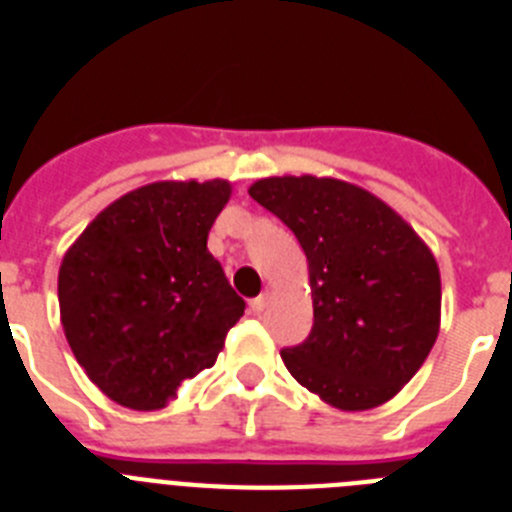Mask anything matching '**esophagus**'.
Wrapping results in <instances>:
<instances>
[{"instance_id": "obj_1", "label": "esophagus", "mask_w": 512, "mask_h": 512, "mask_svg": "<svg viewBox=\"0 0 512 512\" xmlns=\"http://www.w3.org/2000/svg\"><path fill=\"white\" fill-rule=\"evenodd\" d=\"M266 305H269V289H266L264 295L256 297V300H251V310L253 312H264Z\"/></svg>"}]
</instances>
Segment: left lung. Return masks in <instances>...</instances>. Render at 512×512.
Segmentation results:
<instances>
[{"label": "left lung", "instance_id": "obj_1", "mask_svg": "<svg viewBox=\"0 0 512 512\" xmlns=\"http://www.w3.org/2000/svg\"><path fill=\"white\" fill-rule=\"evenodd\" d=\"M248 194L307 256L312 330L282 351L289 374L346 413L390 402L441 328V271L428 243L377 194L336 176H266Z\"/></svg>", "mask_w": 512, "mask_h": 512}]
</instances>
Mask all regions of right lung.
Returning a JSON list of instances; mask_svg holds the SVG:
<instances>
[{
	"instance_id": "obj_1",
	"label": "right lung",
	"mask_w": 512,
	"mask_h": 512,
	"mask_svg": "<svg viewBox=\"0 0 512 512\" xmlns=\"http://www.w3.org/2000/svg\"><path fill=\"white\" fill-rule=\"evenodd\" d=\"M228 179H164L104 207L63 253L61 325L87 377L122 408L153 413L215 364L243 315L207 233Z\"/></svg>"
}]
</instances>
